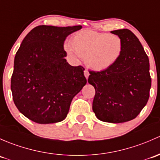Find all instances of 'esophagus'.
I'll list each match as a JSON object with an SVG mask.
<instances>
[{
  "label": "esophagus",
  "mask_w": 160,
  "mask_h": 160,
  "mask_svg": "<svg viewBox=\"0 0 160 160\" xmlns=\"http://www.w3.org/2000/svg\"><path fill=\"white\" fill-rule=\"evenodd\" d=\"M84 75H85V77L86 78V79H88V76H89V73H88V70H86V69H85V70L84 71Z\"/></svg>",
  "instance_id": "1"
}]
</instances>
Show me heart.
I'll return each instance as SVG.
<instances>
[{"mask_svg": "<svg viewBox=\"0 0 160 160\" xmlns=\"http://www.w3.org/2000/svg\"><path fill=\"white\" fill-rule=\"evenodd\" d=\"M71 57L84 58L87 66L95 72H102L112 66L122 51V39L116 34L82 31L72 37L71 44H65Z\"/></svg>", "mask_w": 160, "mask_h": 160, "instance_id": "1", "label": "heart"}]
</instances>
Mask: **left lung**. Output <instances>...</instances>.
<instances>
[{
  "mask_svg": "<svg viewBox=\"0 0 160 160\" xmlns=\"http://www.w3.org/2000/svg\"><path fill=\"white\" fill-rule=\"evenodd\" d=\"M122 42L118 61L102 72H89L95 95L92 110L99 120L122 123L136 118L147 103L151 88L149 61L138 38L129 29L111 31Z\"/></svg>",
  "mask_w": 160,
  "mask_h": 160,
  "instance_id": "obj_1",
  "label": "left lung"
}]
</instances>
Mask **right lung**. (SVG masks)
<instances>
[{
	"instance_id": "add662e5",
	"label": "right lung",
	"mask_w": 160,
	"mask_h": 160,
	"mask_svg": "<svg viewBox=\"0 0 160 160\" xmlns=\"http://www.w3.org/2000/svg\"><path fill=\"white\" fill-rule=\"evenodd\" d=\"M81 28L40 25L21 42L11 89L18 109L31 121L51 124L65 119L73 98L86 84L85 69L69 65L63 46L69 34Z\"/></svg>"
}]
</instances>
